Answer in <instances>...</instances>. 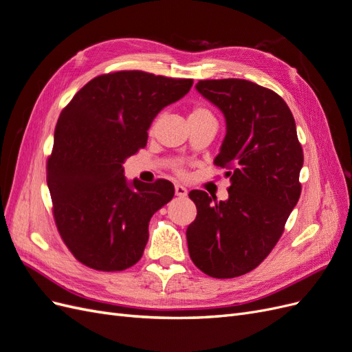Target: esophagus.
I'll return each instance as SVG.
<instances>
[{"instance_id": "34e87169", "label": "esophagus", "mask_w": 352, "mask_h": 352, "mask_svg": "<svg viewBox=\"0 0 352 352\" xmlns=\"http://www.w3.org/2000/svg\"><path fill=\"white\" fill-rule=\"evenodd\" d=\"M175 192H176V195L177 197H186L188 195V189L185 188V186H182V185H176L175 186Z\"/></svg>"}]
</instances>
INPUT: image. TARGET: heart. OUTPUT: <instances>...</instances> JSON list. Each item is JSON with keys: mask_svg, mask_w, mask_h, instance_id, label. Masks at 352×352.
Returning <instances> with one entry per match:
<instances>
[{"mask_svg": "<svg viewBox=\"0 0 352 352\" xmlns=\"http://www.w3.org/2000/svg\"><path fill=\"white\" fill-rule=\"evenodd\" d=\"M204 117H212V114L206 109V107H194L192 111L189 113L188 120L190 119H204Z\"/></svg>", "mask_w": 352, "mask_h": 352, "instance_id": "b5f03b06", "label": "heart"}]
</instances>
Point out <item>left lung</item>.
I'll use <instances>...</instances> for the list:
<instances>
[{
  "label": "left lung",
  "mask_w": 352,
  "mask_h": 352,
  "mask_svg": "<svg viewBox=\"0 0 352 352\" xmlns=\"http://www.w3.org/2000/svg\"><path fill=\"white\" fill-rule=\"evenodd\" d=\"M195 88L225 116L214 164L228 168L230 186L219 202L190 190L197 219L186 229L188 250L201 272L230 279L257 267L278 243L301 195L304 154L294 116L276 92L243 79L199 80Z\"/></svg>",
  "instance_id": "8db88e82"
}]
</instances>
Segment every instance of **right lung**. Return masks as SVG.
Wrapping results in <instances>:
<instances>
[{
  "instance_id": "right-lung-1",
  "label": "right lung",
  "mask_w": 352,
  "mask_h": 352,
  "mask_svg": "<svg viewBox=\"0 0 352 352\" xmlns=\"http://www.w3.org/2000/svg\"><path fill=\"white\" fill-rule=\"evenodd\" d=\"M192 83L140 70L101 74L61 111L47 184L60 235L88 267L120 272L142 257L150 220L175 186L127 182L123 163L146 145L155 116Z\"/></svg>"
}]
</instances>
